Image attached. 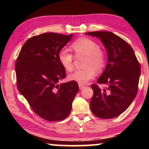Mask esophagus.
<instances>
[{"instance_id": "esophagus-1", "label": "esophagus", "mask_w": 149, "mask_h": 149, "mask_svg": "<svg viewBox=\"0 0 149 149\" xmlns=\"http://www.w3.org/2000/svg\"><path fill=\"white\" fill-rule=\"evenodd\" d=\"M84 87H85L84 85H81V84H79V88L80 90L82 89H84Z\"/></svg>"}]
</instances>
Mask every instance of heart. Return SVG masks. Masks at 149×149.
Returning a JSON list of instances; mask_svg holds the SVG:
<instances>
[{
  "mask_svg": "<svg viewBox=\"0 0 149 149\" xmlns=\"http://www.w3.org/2000/svg\"><path fill=\"white\" fill-rule=\"evenodd\" d=\"M71 49L74 52L75 56H85V59L84 62L85 69L77 70L70 74L68 79L70 81L81 85L86 84L94 77L95 72L99 73L104 69L107 57L97 42L86 37H82L73 42ZM58 57L62 67L67 71L71 72L74 68V57L73 54L67 49H63L60 50Z\"/></svg>",
  "mask_w": 149,
  "mask_h": 149,
  "instance_id": "obj_1",
  "label": "heart"
}]
</instances>
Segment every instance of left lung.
<instances>
[{
	"label": "left lung",
	"instance_id": "left-lung-1",
	"mask_svg": "<svg viewBox=\"0 0 149 149\" xmlns=\"http://www.w3.org/2000/svg\"><path fill=\"white\" fill-rule=\"evenodd\" d=\"M86 34L99 38L108 54L107 66L97 82L107 87L100 89L97 84L91 85V110L102 119L117 117L130 107L137 95L140 64L132 47L113 33L101 31Z\"/></svg>",
	"mask_w": 149,
	"mask_h": 149
}]
</instances>
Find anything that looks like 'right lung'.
I'll return each mask as SVG.
<instances>
[{
  "instance_id": "1",
  "label": "right lung",
  "mask_w": 149,
  "mask_h": 149,
  "mask_svg": "<svg viewBox=\"0 0 149 149\" xmlns=\"http://www.w3.org/2000/svg\"><path fill=\"white\" fill-rule=\"evenodd\" d=\"M73 35L45 33L31 37L24 44L15 65L19 93L35 114L50 122L68 116L79 91L74 81L58 84L66 75L58 55Z\"/></svg>"
}]
</instances>
